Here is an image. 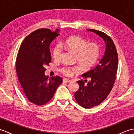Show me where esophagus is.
<instances>
[{
  "label": "esophagus",
  "instance_id": "obj_1",
  "mask_svg": "<svg viewBox=\"0 0 134 134\" xmlns=\"http://www.w3.org/2000/svg\"><path fill=\"white\" fill-rule=\"evenodd\" d=\"M63 81L65 82H70L71 81L70 80V79H66V78H64L63 79Z\"/></svg>",
  "mask_w": 134,
  "mask_h": 134
}]
</instances>
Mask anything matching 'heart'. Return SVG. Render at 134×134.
Segmentation results:
<instances>
[{
    "mask_svg": "<svg viewBox=\"0 0 134 134\" xmlns=\"http://www.w3.org/2000/svg\"><path fill=\"white\" fill-rule=\"evenodd\" d=\"M63 46L76 53V59L80 64L86 69H89L95 64L99 54L98 45L90 42L81 37L73 36L67 39L63 42ZM62 49L59 45L53 48V56L56 60L60 59ZM80 67L77 65L70 66L64 65L60 69L61 72L65 76L71 77L75 73L80 71Z\"/></svg>",
    "mask_w": 134,
    "mask_h": 134,
    "instance_id": "b5f03b06",
    "label": "heart"
}]
</instances>
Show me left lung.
Here are the masks:
<instances>
[{
	"instance_id": "8db88e82",
	"label": "left lung",
	"mask_w": 134,
	"mask_h": 134,
	"mask_svg": "<svg viewBox=\"0 0 134 134\" xmlns=\"http://www.w3.org/2000/svg\"><path fill=\"white\" fill-rule=\"evenodd\" d=\"M104 40L106 49L103 58L96 66L82 76L89 78L90 81L83 79L76 82L79 89L75 93L78 104L85 108H91L100 104L109 95L115 83L118 65V55L114 42L109 36L101 31L87 29ZM87 83L85 84L84 82Z\"/></svg>"
}]
</instances>
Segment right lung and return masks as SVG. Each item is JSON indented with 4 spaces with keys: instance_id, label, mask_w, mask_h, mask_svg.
I'll use <instances>...</instances> for the list:
<instances>
[{
    "instance_id": "1",
    "label": "right lung",
    "mask_w": 134,
    "mask_h": 134,
    "mask_svg": "<svg viewBox=\"0 0 134 134\" xmlns=\"http://www.w3.org/2000/svg\"><path fill=\"white\" fill-rule=\"evenodd\" d=\"M59 32L49 29L34 31L25 38L17 54L15 66L19 83L28 100L37 105L49 102L62 83L60 76L48 79L44 74L45 66L51 62L49 45Z\"/></svg>"
}]
</instances>
